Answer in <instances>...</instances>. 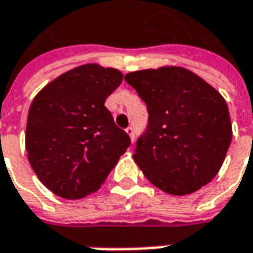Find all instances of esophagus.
<instances>
[{"label": "esophagus", "instance_id": "1", "mask_svg": "<svg viewBox=\"0 0 253 253\" xmlns=\"http://www.w3.org/2000/svg\"><path fill=\"white\" fill-rule=\"evenodd\" d=\"M125 131H126V133H128V135H129V138H131V141H135V131H133V128L132 126H128V128H126V129H125Z\"/></svg>", "mask_w": 253, "mask_h": 253}]
</instances>
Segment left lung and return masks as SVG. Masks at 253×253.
<instances>
[{"instance_id":"8db88e82","label":"left lung","mask_w":253,"mask_h":253,"mask_svg":"<svg viewBox=\"0 0 253 253\" xmlns=\"http://www.w3.org/2000/svg\"><path fill=\"white\" fill-rule=\"evenodd\" d=\"M149 112L133 159L146 179L169 195H189L221 169L232 139L225 98L195 72L176 65L125 75Z\"/></svg>"}]
</instances>
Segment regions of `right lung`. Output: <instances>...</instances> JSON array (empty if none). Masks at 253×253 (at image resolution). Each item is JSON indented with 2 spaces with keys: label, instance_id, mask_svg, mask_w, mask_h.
I'll use <instances>...</instances> for the list:
<instances>
[{
  "label": "right lung",
  "instance_id": "obj_1",
  "mask_svg": "<svg viewBox=\"0 0 253 253\" xmlns=\"http://www.w3.org/2000/svg\"><path fill=\"white\" fill-rule=\"evenodd\" d=\"M122 77L117 68L84 64L46 84L32 99L27 157L52 194L65 199L94 194L131 144L104 105Z\"/></svg>",
  "mask_w": 253,
  "mask_h": 253
}]
</instances>
